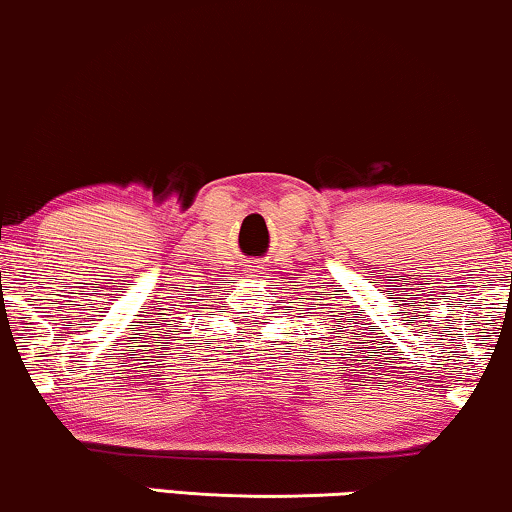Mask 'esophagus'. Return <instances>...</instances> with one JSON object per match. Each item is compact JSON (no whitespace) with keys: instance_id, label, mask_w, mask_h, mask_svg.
<instances>
[{"instance_id":"34e87169","label":"esophagus","mask_w":512,"mask_h":512,"mask_svg":"<svg viewBox=\"0 0 512 512\" xmlns=\"http://www.w3.org/2000/svg\"><path fill=\"white\" fill-rule=\"evenodd\" d=\"M251 268H254V270H251V272H258V270H256V265H251Z\"/></svg>"}]
</instances>
